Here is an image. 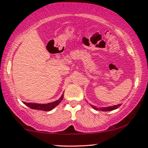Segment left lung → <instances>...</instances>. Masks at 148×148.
I'll use <instances>...</instances> for the list:
<instances>
[{"label":"left lung","instance_id":"1","mask_svg":"<svg viewBox=\"0 0 148 148\" xmlns=\"http://www.w3.org/2000/svg\"><path fill=\"white\" fill-rule=\"evenodd\" d=\"M121 104H117V105H114V106H108V107H102V108H97L96 106H94V105H91L90 106L92 107L93 108L95 109V110H101V111H111V110H115V109L118 108L119 106H121Z\"/></svg>","mask_w":148,"mask_h":148}]
</instances>
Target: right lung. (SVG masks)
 Here are the masks:
<instances>
[{
  "mask_svg": "<svg viewBox=\"0 0 148 148\" xmlns=\"http://www.w3.org/2000/svg\"><path fill=\"white\" fill-rule=\"evenodd\" d=\"M64 94V93H63ZM63 94L60 98L58 99V100L54 101V102L48 103V104H37V103H29V102H23L24 104L26 106L29 107L32 109H35V110H44V111H50L55 108L56 106H58L61 102L62 98H63Z\"/></svg>",
  "mask_w": 148,
  "mask_h": 148,
  "instance_id": "obj_1",
  "label": "right lung"
}]
</instances>
